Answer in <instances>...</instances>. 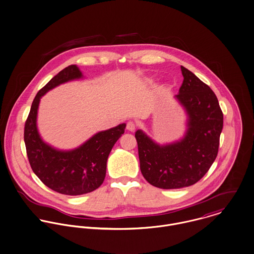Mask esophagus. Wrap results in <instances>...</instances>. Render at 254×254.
<instances>
[{"label": "esophagus", "instance_id": "1", "mask_svg": "<svg viewBox=\"0 0 254 254\" xmlns=\"http://www.w3.org/2000/svg\"><path fill=\"white\" fill-rule=\"evenodd\" d=\"M135 127H136V126H135V124H134L132 121H129V122L127 123V130H129V131H134V130H135Z\"/></svg>", "mask_w": 254, "mask_h": 254}]
</instances>
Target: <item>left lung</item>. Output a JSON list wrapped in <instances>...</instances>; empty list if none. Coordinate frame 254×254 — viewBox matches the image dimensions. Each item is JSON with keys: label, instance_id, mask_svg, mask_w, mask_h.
<instances>
[{"label": "left lung", "instance_id": "8db88e82", "mask_svg": "<svg viewBox=\"0 0 254 254\" xmlns=\"http://www.w3.org/2000/svg\"><path fill=\"white\" fill-rule=\"evenodd\" d=\"M183 83L176 99L188 114V129L180 141L159 145L142 130L135 132L144 178L161 189H178L200 180L217 157L223 113L212 89L181 66Z\"/></svg>", "mask_w": 254, "mask_h": 254}]
</instances>
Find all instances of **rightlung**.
I'll return each mask as SVG.
<instances>
[{"label":"right lung","mask_w":254,"mask_h":254,"mask_svg":"<svg viewBox=\"0 0 254 254\" xmlns=\"http://www.w3.org/2000/svg\"><path fill=\"white\" fill-rule=\"evenodd\" d=\"M82 77L76 65L60 71L37 93L24 127V142L32 170L50 189L68 196L92 192L103 183L108 156L126 128V124H122L100 131L71 151H59L42 140L37 128L41 97L60 84Z\"/></svg>","instance_id":"obj_1"}]
</instances>
